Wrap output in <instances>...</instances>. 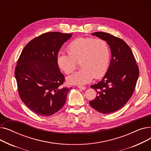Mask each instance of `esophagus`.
Segmentation results:
<instances>
[{
	"instance_id": "34e87169",
	"label": "esophagus",
	"mask_w": 151,
	"mask_h": 151,
	"mask_svg": "<svg viewBox=\"0 0 151 151\" xmlns=\"http://www.w3.org/2000/svg\"><path fill=\"white\" fill-rule=\"evenodd\" d=\"M78 88L82 89V90H86V87L83 86H78Z\"/></svg>"
}]
</instances>
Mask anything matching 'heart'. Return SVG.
Here are the masks:
<instances>
[{"instance_id":"obj_1","label":"heart","mask_w":151,"mask_h":151,"mask_svg":"<svg viewBox=\"0 0 151 151\" xmlns=\"http://www.w3.org/2000/svg\"><path fill=\"white\" fill-rule=\"evenodd\" d=\"M68 54L59 52L56 61L65 74L73 73L80 62L81 70L67 78L70 84H85L93 78L100 79L107 72L111 59V49L104 39L78 37L67 47Z\"/></svg>"}]
</instances>
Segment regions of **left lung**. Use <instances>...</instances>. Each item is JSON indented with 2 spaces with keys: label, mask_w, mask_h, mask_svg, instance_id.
Wrapping results in <instances>:
<instances>
[{
  "label": "left lung",
  "mask_w": 151,
  "mask_h": 151,
  "mask_svg": "<svg viewBox=\"0 0 151 151\" xmlns=\"http://www.w3.org/2000/svg\"><path fill=\"white\" fill-rule=\"evenodd\" d=\"M92 34L108 42L112 58L104 78L91 86L97 96L89 104L100 113H111L122 108L130 99L139 76V68L130 47L121 38L103 32Z\"/></svg>",
  "instance_id": "left-lung-1"
}]
</instances>
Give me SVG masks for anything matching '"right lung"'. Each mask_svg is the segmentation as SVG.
Segmentation results:
<instances>
[{
	"mask_svg": "<svg viewBox=\"0 0 151 151\" xmlns=\"http://www.w3.org/2000/svg\"><path fill=\"white\" fill-rule=\"evenodd\" d=\"M73 34L51 32L29 42L15 67L21 100L32 112L42 116L57 113L64 105L71 88L63 87L65 77L56 58L62 45Z\"/></svg>",
	"mask_w": 151,
	"mask_h": 151,
	"instance_id": "right-lung-1",
	"label": "right lung"
}]
</instances>
